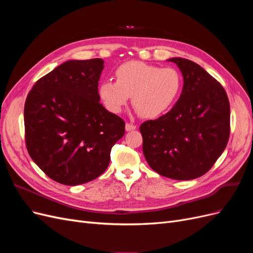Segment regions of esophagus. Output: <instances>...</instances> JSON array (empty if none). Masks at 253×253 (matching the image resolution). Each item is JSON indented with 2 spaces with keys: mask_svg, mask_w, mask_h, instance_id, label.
Instances as JSON below:
<instances>
[{
  "mask_svg": "<svg viewBox=\"0 0 253 253\" xmlns=\"http://www.w3.org/2000/svg\"><path fill=\"white\" fill-rule=\"evenodd\" d=\"M136 126L135 125H133V124H128V122H126V129L127 132H129V131H134V129H136Z\"/></svg>",
  "mask_w": 253,
  "mask_h": 253,
  "instance_id": "esophagus-1",
  "label": "esophagus"
}]
</instances>
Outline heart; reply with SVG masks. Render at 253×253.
Returning <instances> with one entry per match:
<instances>
[{
	"instance_id": "b5f03b06",
	"label": "heart",
	"mask_w": 253,
	"mask_h": 253,
	"mask_svg": "<svg viewBox=\"0 0 253 253\" xmlns=\"http://www.w3.org/2000/svg\"><path fill=\"white\" fill-rule=\"evenodd\" d=\"M116 81H104L99 95L111 112L119 113L132 97L133 106L144 118L169 111L180 94L182 78L174 67H159L129 61L115 71Z\"/></svg>"
}]
</instances>
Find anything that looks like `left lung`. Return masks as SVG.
<instances>
[{"mask_svg": "<svg viewBox=\"0 0 253 253\" xmlns=\"http://www.w3.org/2000/svg\"><path fill=\"white\" fill-rule=\"evenodd\" d=\"M183 77L177 102L139 129L149 166L172 179L189 180L208 172L230 135V104L224 87L193 61L171 58Z\"/></svg>", "mask_w": 253, "mask_h": 253, "instance_id": "left-lung-1", "label": "left lung"}]
</instances>
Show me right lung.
Instances as JSON below:
<instances>
[{
    "mask_svg": "<svg viewBox=\"0 0 253 253\" xmlns=\"http://www.w3.org/2000/svg\"><path fill=\"white\" fill-rule=\"evenodd\" d=\"M102 59L70 60L38 80L24 106L30 157L49 178L77 186L100 176L126 124L99 102Z\"/></svg>",
    "mask_w": 253,
    "mask_h": 253,
    "instance_id": "add662e5",
    "label": "right lung"
}]
</instances>
